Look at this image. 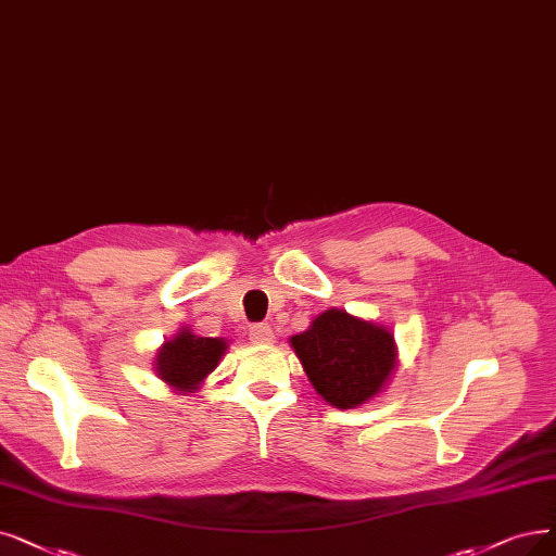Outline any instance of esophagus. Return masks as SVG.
Listing matches in <instances>:
<instances>
[{"mask_svg": "<svg viewBox=\"0 0 556 556\" xmlns=\"http://www.w3.org/2000/svg\"><path fill=\"white\" fill-rule=\"evenodd\" d=\"M251 340L257 344H271L274 342V330L269 324H253L251 326Z\"/></svg>", "mask_w": 556, "mask_h": 556, "instance_id": "esophagus-1", "label": "esophagus"}]
</instances>
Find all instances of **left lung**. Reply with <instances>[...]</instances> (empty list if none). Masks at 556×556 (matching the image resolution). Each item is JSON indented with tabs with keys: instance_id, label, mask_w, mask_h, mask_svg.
I'll return each mask as SVG.
<instances>
[{
	"instance_id": "8db88e82",
	"label": "left lung",
	"mask_w": 556,
	"mask_h": 556,
	"mask_svg": "<svg viewBox=\"0 0 556 556\" xmlns=\"http://www.w3.org/2000/svg\"><path fill=\"white\" fill-rule=\"evenodd\" d=\"M309 383L338 408H353L379 392L392 374L396 349L392 332L326 309L313 326L292 338Z\"/></svg>"
}]
</instances>
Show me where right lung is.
Here are the masks:
<instances>
[{"instance_id":"1","label":"right lung","mask_w":556,"mask_h":556,"mask_svg":"<svg viewBox=\"0 0 556 556\" xmlns=\"http://www.w3.org/2000/svg\"><path fill=\"white\" fill-rule=\"evenodd\" d=\"M224 353V340L198 338L193 332L182 330L157 353V367L154 369L166 383L191 392L218 365Z\"/></svg>"}]
</instances>
